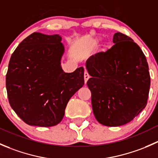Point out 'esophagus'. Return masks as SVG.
Wrapping results in <instances>:
<instances>
[{
	"mask_svg": "<svg viewBox=\"0 0 158 158\" xmlns=\"http://www.w3.org/2000/svg\"><path fill=\"white\" fill-rule=\"evenodd\" d=\"M89 79V75L88 74V73H87L86 71H85V73H84V79H85V83H86Z\"/></svg>",
	"mask_w": 158,
	"mask_h": 158,
	"instance_id": "esophagus-1",
	"label": "esophagus"
}]
</instances>
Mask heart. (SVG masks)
<instances>
[{"label": "heart", "mask_w": 158, "mask_h": 158, "mask_svg": "<svg viewBox=\"0 0 158 158\" xmlns=\"http://www.w3.org/2000/svg\"><path fill=\"white\" fill-rule=\"evenodd\" d=\"M99 42H100V40L99 39L93 40H92V42H91V46H92V47H95V46H97L98 44H99Z\"/></svg>", "instance_id": "obj_1"}]
</instances>
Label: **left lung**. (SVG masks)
<instances>
[{
  "instance_id": "left-lung-1",
  "label": "left lung",
  "mask_w": 158,
  "mask_h": 158,
  "mask_svg": "<svg viewBox=\"0 0 158 158\" xmlns=\"http://www.w3.org/2000/svg\"><path fill=\"white\" fill-rule=\"evenodd\" d=\"M113 43L107 52L85 62L94 115L109 127L133 120L145 108L151 85L147 60L138 44L122 33H114Z\"/></svg>"
}]
</instances>
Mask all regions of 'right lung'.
<instances>
[{
	"instance_id": "obj_1",
	"label": "right lung",
	"mask_w": 158,
	"mask_h": 158,
	"mask_svg": "<svg viewBox=\"0 0 158 158\" xmlns=\"http://www.w3.org/2000/svg\"><path fill=\"white\" fill-rule=\"evenodd\" d=\"M59 34L33 33L13 52L6 75L11 108L27 125L52 127L63 118L71 97L84 85V69L65 73Z\"/></svg>"
}]
</instances>
